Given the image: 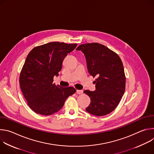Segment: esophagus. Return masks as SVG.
<instances>
[{
	"label": "esophagus",
	"instance_id": "obj_1",
	"mask_svg": "<svg viewBox=\"0 0 154 154\" xmlns=\"http://www.w3.org/2000/svg\"><path fill=\"white\" fill-rule=\"evenodd\" d=\"M76 93H77V94H82L83 93V91H82V90H77Z\"/></svg>",
	"mask_w": 154,
	"mask_h": 154
}]
</instances>
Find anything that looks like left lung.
Here are the masks:
<instances>
[{
	"label": "left lung",
	"instance_id": "8db88e82",
	"mask_svg": "<svg viewBox=\"0 0 154 154\" xmlns=\"http://www.w3.org/2000/svg\"><path fill=\"white\" fill-rule=\"evenodd\" d=\"M76 50L83 52L90 74L97 77L96 90L83 91L91 99L86 111L97 116L110 113L119 104L125 89L121 59L116 53L97 42L83 44Z\"/></svg>",
	"mask_w": 154,
	"mask_h": 154
}]
</instances>
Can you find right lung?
I'll return each instance as SVG.
<instances>
[{"instance_id":"obj_1","label":"right lung","mask_w":154,"mask_h":154,"mask_svg":"<svg viewBox=\"0 0 154 154\" xmlns=\"http://www.w3.org/2000/svg\"><path fill=\"white\" fill-rule=\"evenodd\" d=\"M77 44L51 42L34 48L28 54L20 73V90L29 107L36 113L48 116L58 112L73 87H61L53 83L62 63Z\"/></svg>"}]
</instances>
